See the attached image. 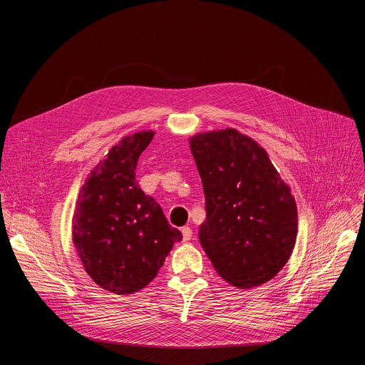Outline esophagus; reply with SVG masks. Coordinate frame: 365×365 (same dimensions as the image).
Returning <instances> with one entry per match:
<instances>
[{
	"instance_id": "34e87169",
	"label": "esophagus",
	"mask_w": 365,
	"mask_h": 365,
	"mask_svg": "<svg viewBox=\"0 0 365 365\" xmlns=\"http://www.w3.org/2000/svg\"><path fill=\"white\" fill-rule=\"evenodd\" d=\"M182 235H183V241H189L190 238H192V229H190L189 226H183Z\"/></svg>"
}]
</instances>
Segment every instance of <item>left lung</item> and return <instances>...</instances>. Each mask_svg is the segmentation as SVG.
<instances>
[{
	"instance_id": "left-lung-1",
	"label": "left lung",
	"mask_w": 365,
	"mask_h": 365,
	"mask_svg": "<svg viewBox=\"0 0 365 365\" xmlns=\"http://www.w3.org/2000/svg\"><path fill=\"white\" fill-rule=\"evenodd\" d=\"M205 220L200 242L217 274L240 289L272 279L297 235L296 201L263 148L234 128L197 134Z\"/></svg>"
}]
</instances>
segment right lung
Wrapping results in <instances>:
<instances>
[{"instance_id": "right-lung-1", "label": "right lung", "mask_w": 365, "mask_h": 365, "mask_svg": "<svg viewBox=\"0 0 365 365\" xmlns=\"http://www.w3.org/2000/svg\"><path fill=\"white\" fill-rule=\"evenodd\" d=\"M152 136L136 133L113 146L91 171L75 207L72 237L84 269L115 294L142 290L182 240L136 180L134 170Z\"/></svg>"}]
</instances>
